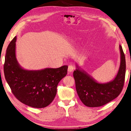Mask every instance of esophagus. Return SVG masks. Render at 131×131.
<instances>
[{"mask_svg": "<svg viewBox=\"0 0 131 131\" xmlns=\"http://www.w3.org/2000/svg\"><path fill=\"white\" fill-rule=\"evenodd\" d=\"M75 69V66L73 65H69L68 66V72L69 73H71L72 72H73Z\"/></svg>", "mask_w": 131, "mask_h": 131, "instance_id": "esophagus-1", "label": "esophagus"}]
</instances>
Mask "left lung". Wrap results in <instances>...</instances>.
<instances>
[{"mask_svg": "<svg viewBox=\"0 0 131 131\" xmlns=\"http://www.w3.org/2000/svg\"><path fill=\"white\" fill-rule=\"evenodd\" d=\"M119 50L121 63L118 73L113 80L107 83H99L77 64V69L73 72L75 86L80 100L86 106H104L117 97L122 92L125 81L126 61L121 45Z\"/></svg>", "mask_w": 131, "mask_h": 131, "instance_id": "1", "label": "left lung"}]
</instances>
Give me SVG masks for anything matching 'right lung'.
<instances>
[{
  "instance_id": "1",
  "label": "right lung",
  "mask_w": 131,
  "mask_h": 131,
  "mask_svg": "<svg viewBox=\"0 0 131 131\" xmlns=\"http://www.w3.org/2000/svg\"><path fill=\"white\" fill-rule=\"evenodd\" d=\"M16 41L15 37L6 50L4 66L6 80L13 94L23 104L37 108L46 107L53 100L58 84L66 75L68 66L25 70L16 59Z\"/></svg>"
}]
</instances>
